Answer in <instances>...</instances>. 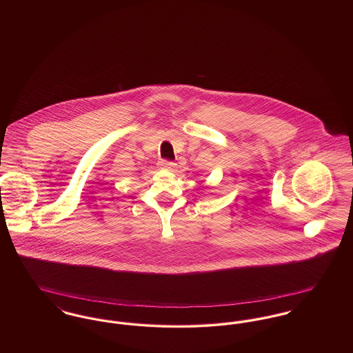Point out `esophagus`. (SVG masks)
I'll list each match as a JSON object with an SVG mask.
<instances>
[{
	"mask_svg": "<svg viewBox=\"0 0 353 353\" xmlns=\"http://www.w3.org/2000/svg\"><path fill=\"white\" fill-rule=\"evenodd\" d=\"M159 167L164 169H172L174 167V163L169 161V160H160L159 161Z\"/></svg>",
	"mask_w": 353,
	"mask_h": 353,
	"instance_id": "obj_1",
	"label": "esophagus"
}]
</instances>
